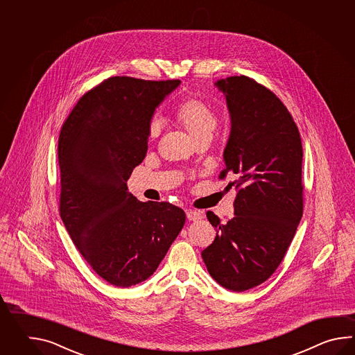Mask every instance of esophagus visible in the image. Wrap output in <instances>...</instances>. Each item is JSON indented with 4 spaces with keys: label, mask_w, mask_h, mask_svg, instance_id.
I'll return each mask as SVG.
<instances>
[{
    "label": "esophagus",
    "mask_w": 355,
    "mask_h": 355,
    "mask_svg": "<svg viewBox=\"0 0 355 355\" xmlns=\"http://www.w3.org/2000/svg\"><path fill=\"white\" fill-rule=\"evenodd\" d=\"M187 218H188L189 220H198V219L203 218V214H202V211L188 209V211H187Z\"/></svg>",
    "instance_id": "1"
}]
</instances>
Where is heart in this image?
Here are the masks:
<instances>
[{
  "mask_svg": "<svg viewBox=\"0 0 355 355\" xmlns=\"http://www.w3.org/2000/svg\"><path fill=\"white\" fill-rule=\"evenodd\" d=\"M175 121L184 129L194 144L208 142L218 127V114L208 103L199 98H187L175 110ZM161 124L152 121L148 128L150 139L159 137Z\"/></svg>",
  "mask_w": 355,
  "mask_h": 355,
  "instance_id": "b5f03b06",
  "label": "heart"
}]
</instances>
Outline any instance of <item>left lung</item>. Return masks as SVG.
Wrapping results in <instances>:
<instances>
[{
  "mask_svg": "<svg viewBox=\"0 0 355 355\" xmlns=\"http://www.w3.org/2000/svg\"><path fill=\"white\" fill-rule=\"evenodd\" d=\"M231 119L223 152L234 176V217L227 223L211 211L217 236L202 251L211 278L243 292L277 270L295 237L303 211L301 136L287 107L272 91L246 76L218 80Z\"/></svg>",
  "mask_w": 355,
  "mask_h": 355,
  "instance_id": "left-lung-1",
  "label": "left lung"
}]
</instances>
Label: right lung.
Here are the masks:
<instances>
[{"label":"right lung","instance_id":"obj_1","mask_svg":"<svg viewBox=\"0 0 355 355\" xmlns=\"http://www.w3.org/2000/svg\"><path fill=\"white\" fill-rule=\"evenodd\" d=\"M180 83L107 78L60 130V218L87 264L115 287L148 279L185 223L179 207L139 202L127 187L146 157L153 114Z\"/></svg>","mask_w":355,"mask_h":355}]
</instances>
